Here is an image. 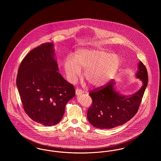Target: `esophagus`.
<instances>
[{
  "label": "esophagus",
  "instance_id": "1",
  "mask_svg": "<svg viewBox=\"0 0 161 161\" xmlns=\"http://www.w3.org/2000/svg\"><path fill=\"white\" fill-rule=\"evenodd\" d=\"M83 93V92L81 90H80V89H76V91H75V94H76V95H81Z\"/></svg>",
  "mask_w": 161,
  "mask_h": 161
}]
</instances>
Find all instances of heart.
Listing matches in <instances>:
<instances>
[{
  "mask_svg": "<svg viewBox=\"0 0 161 161\" xmlns=\"http://www.w3.org/2000/svg\"><path fill=\"white\" fill-rule=\"evenodd\" d=\"M120 66L119 55L103 49H78L74 58L69 55L62 62L63 69L70 82H74L80 75L81 69H85V78L93 86L105 84L115 76Z\"/></svg>",
  "mask_w": 161,
  "mask_h": 161,
  "instance_id": "b5f03b06",
  "label": "heart"
}]
</instances>
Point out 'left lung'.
Masks as SVG:
<instances>
[{
	"label": "left lung",
	"instance_id": "obj_1",
	"mask_svg": "<svg viewBox=\"0 0 161 161\" xmlns=\"http://www.w3.org/2000/svg\"><path fill=\"white\" fill-rule=\"evenodd\" d=\"M135 77L141 81L142 86L131 95L121 94L116 90L114 80L89 92L92 105L87 117L93 127L112 129L127 123L137 113L148 83L147 70L141 61H139Z\"/></svg>",
	"mask_w": 161,
	"mask_h": 161
}]
</instances>
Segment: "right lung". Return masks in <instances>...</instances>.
Returning a JSON list of instances; mask_svg holds the SVG:
<instances>
[{
    "label": "right lung",
    "instance_id": "obj_1",
    "mask_svg": "<svg viewBox=\"0 0 161 161\" xmlns=\"http://www.w3.org/2000/svg\"><path fill=\"white\" fill-rule=\"evenodd\" d=\"M54 45L47 43L31 51L18 70L16 84L23 108L33 121L45 126L61 121L75 90L58 72Z\"/></svg>",
    "mask_w": 161,
    "mask_h": 161
}]
</instances>
